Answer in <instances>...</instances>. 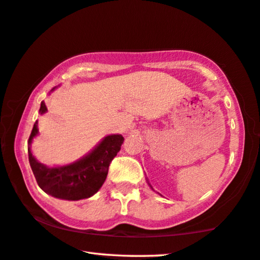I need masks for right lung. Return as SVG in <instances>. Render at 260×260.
<instances>
[{
	"instance_id": "add662e5",
	"label": "right lung",
	"mask_w": 260,
	"mask_h": 260,
	"mask_svg": "<svg viewBox=\"0 0 260 260\" xmlns=\"http://www.w3.org/2000/svg\"><path fill=\"white\" fill-rule=\"evenodd\" d=\"M47 111L41 102L39 112ZM35 122L28 143L32 142L38 127ZM123 142L121 135H109L94 149L77 162L64 167L48 168L39 163L28 148V162L39 187L48 194L64 200H81L93 196L104 184L112 159L117 156Z\"/></svg>"
}]
</instances>
